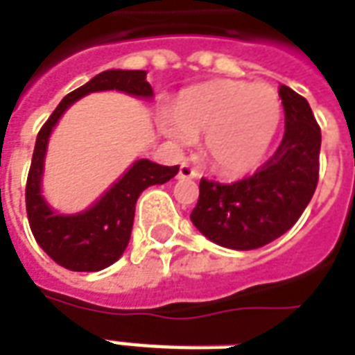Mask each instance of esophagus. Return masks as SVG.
I'll list each match as a JSON object with an SVG mask.
<instances>
[{"mask_svg": "<svg viewBox=\"0 0 355 355\" xmlns=\"http://www.w3.org/2000/svg\"><path fill=\"white\" fill-rule=\"evenodd\" d=\"M198 177V171L193 169L188 162L180 165V169H178V178H196Z\"/></svg>", "mask_w": 355, "mask_h": 355, "instance_id": "1", "label": "esophagus"}]
</instances>
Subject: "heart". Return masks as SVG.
I'll return each mask as SVG.
<instances>
[{"mask_svg":"<svg viewBox=\"0 0 355 355\" xmlns=\"http://www.w3.org/2000/svg\"><path fill=\"white\" fill-rule=\"evenodd\" d=\"M282 118V101L269 84L214 80L188 90L162 124L175 143L205 137V156L224 175L252 171L263 159Z\"/></svg>","mask_w":355,"mask_h":355,"instance_id":"heart-1","label":"heart"}]
</instances>
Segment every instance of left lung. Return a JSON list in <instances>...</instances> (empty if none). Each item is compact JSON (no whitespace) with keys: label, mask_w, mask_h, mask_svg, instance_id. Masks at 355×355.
I'll use <instances>...</instances> for the list:
<instances>
[{"label":"left lung","mask_w":355,"mask_h":355,"mask_svg":"<svg viewBox=\"0 0 355 355\" xmlns=\"http://www.w3.org/2000/svg\"><path fill=\"white\" fill-rule=\"evenodd\" d=\"M284 137L250 177L222 184L201 178L190 218L205 237L233 250H254L284 235L311 203L320 175L322 133L311 105L280 84Z\"/></svg>","instance_id":"8db88e82"}]
</instances>
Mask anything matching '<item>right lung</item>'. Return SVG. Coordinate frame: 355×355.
I'll list each match as a JSON object with an SVG mask.
<instances>
[{
    "mask_svg": "<svg viewBox=\"0 0 355 355\" xmlns=\"http://www.w3.org/2000/svg\"><path fill=\"white\" fill-rule=\"evenodd\" d=\"M118 90L130 96L152 97L146 71L109 69L62 99L51 118L39 130L28 182L26 212L37 244L58 265L69 271H101L124 254L130 243L135 203L148 186L165 184L178 173V165L167 167L150 159H137L124 177L112 186L92 209L80 214H56L41 196V175L49 135L71 103L90 92Z\"/></svg>",
    "mask_w": 355,
    "mask_h": 355,
    "instance_id": "right-lung-1",
    "label": "right lung"
}]
</instances>
